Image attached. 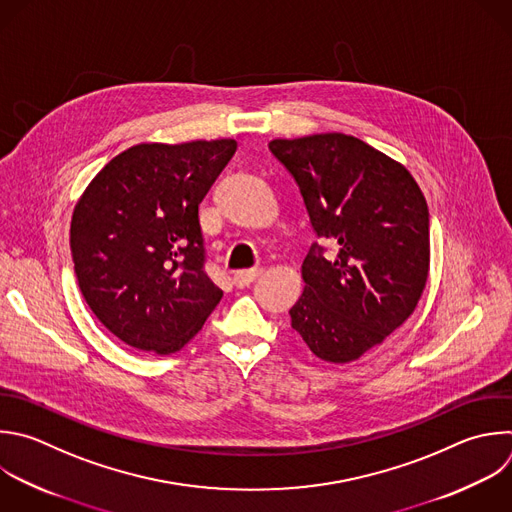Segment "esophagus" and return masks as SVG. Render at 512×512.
Listing matches in <instances>:
<instances>
[{"label": "esophagus", "mask_w": 512, "mask_h": 512, "mask_svg": "<svg viewBox=\"0 0 512 512\" xmlns=\"http://www.w3.org/2000/svg\"><path fill=\"white\" fill-rule=\"evenodd\" d=\"M261 267H253V269H241V271H235L233 275V281L237 287H247L249 283H253L259 275H261Z\"/></svg>", "instance_id": "obj_1"}]
</instances>
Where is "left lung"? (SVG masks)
Wrapping results in <instances>:
<instances>
[{
    "label": "left lung",
    "instance_id": "8db88e82",
    "mask_svg": "<svg viewBox=\"0 0 512 512\" xmlns=\"http://www.w3.org/2000/svg\"><path fill=\"white\" fill-rule=\"evenodd\" d=\"M325 255L311 245L291 327L323 362L348 364L380 346L416 309L430 269L426 199L398 160L342 132L275 138Z\"/></svg>",
    "mask_w": 512,
    "mask_h": 512
}]
</instances>
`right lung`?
<instances>
[{"label": "right lung", "instance_id": "add662e5", "mask_svg": "<svg viewBox=\"0 0 512 512\" xmlns=\"http://www.w3.org/2000/svg\"><path fill=\"white\" fill-rule=\"evenodd\" d=\"M235 150L233 138L142 142L114 156L76 203L70 247L80 291L126 346L175 354L219 305L199 205Z\"/></svg>", "mask_w": 512, "mask_h": 512}]
</instances>
